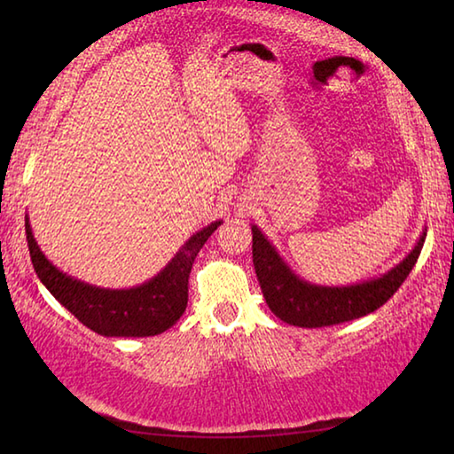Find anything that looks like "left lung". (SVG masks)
<instances>
[{
  "mask_svg": "<svg viewBox=\"0 0 454 454\" xmlns=\"http://www.w3.org/2000/svg\"><path fill=\"white\" fill-rule=\"evenodd\" d=\"M425 238L427 228L414 248L390 270L344 286H325L301 278L256 224H252V260L268 309L286 325L320 328L366 317L380 309L417 264Z\"/></svg>",
  "mask_w": 454,
  "mask_h": 454,
  "instance_id": "left-lung-1",
  "label": "left lung"
}]
</instances>
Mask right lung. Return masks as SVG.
Segmentation results:
<instances>
[{
  "mask_svg": "<svg viewBox=\"0 0 454 454\" xmlns=\"http://www.w3.org/2000/svg\"><path fill=\"white\" fill-rule=\"evenodd\" d=\"M222 220L192 234L162 270L132 288H102L74 278L43 254L34 238L29 216L26 236L34 270L56 301L83 326L102 336H156L174 326L186 310L192 264Z\"/></svg>",
  "mask_w": 454,
  "mask_h": 454,
  "instance_id": "right-lung-1",
  "label": "right lung"
}]
</instances>
